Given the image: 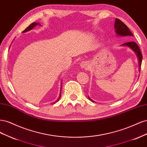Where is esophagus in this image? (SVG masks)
Listing matches in <instances>:
<instances>
[{"mask_svg": "<svg viewBox=\"0 0 147 147\" xmlns=\"http://www.w3.org/2000/svg\"><path fill=\"white\" fill-rule=\"evenodd\" d=\"M80 66L82 67V68H87L88 66V63H86V62H82L80 64Z\"/></svg>", "mask_w": 147, "mask_h": 147, "instance_id": "esophagus-1", "label": "esophagus"}]
</instances>
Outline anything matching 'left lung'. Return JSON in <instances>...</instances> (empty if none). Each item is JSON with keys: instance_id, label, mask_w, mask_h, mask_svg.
<instances>
[{"instance_id": "left-lung-1", "label": "left lung", "mask_w": 147, "mask_h": 147, "mask_svg": "<svg viewBox=\"0 0 147 147\" xmlns=\"http://www.w3.org/2000/svg\"><path fill=\"white\" fill-rule=\"evenodd\" d=\"M115 32H116L117 35H119V36L121 37H131L133 36V34L130 31V30L129 29V28L127 27V26L126 24H124L123 22L119 20V19L116 18L115 22ZM121 46H125L129 48L130 49L134 52L135 54L137 56L138 62H139V72L140 70V66L142 64V55L140 51V48L139 46L137 45V44L133 42V41H130V42H127L125 43H123ZM88 99L92 102H94V100H92L90 97L88 96Z\"/></svg>"}]
</instances>
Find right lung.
I'll list each match as a JSON object with an SVG mask.
<instances>
[{
    "mask_svg": "<svg viewBox=\"0 0 147 147\" xmlns=\"http://www.w3.org/2000/svg\"><path fill=\"white\" fill-rule=\"evenodd\" d=\"M37 25H39V26H41V24H40V23H32L31 24H30L28 27L26 28L24 31H23V32H28V31H29V30H32L34 27H35V26H37ZM61 84H62V83H61ZM61 86H62V85H61ZM61 89H62V87H61V92H60V94H59V97H58V99H57V100L55 102V103H56V102L58 101L59 100V99H60V97H61ZM54 104V103H53Z\"/></svg>",
    "mask_w": 147,
    "mask_h": 147,
    "instance_id": "add662e5",
    "label": "right lung"
}]
</instances>
